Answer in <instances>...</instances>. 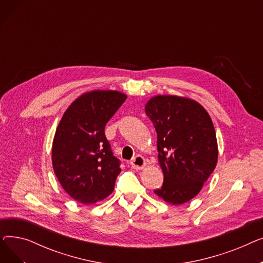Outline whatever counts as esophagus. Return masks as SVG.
Instances as JSON below:
<instances>
[{"label":"esophagus","mask_w":263,"mask_h":263,"mask_svg":"<svg viewBox=\"0 0 263 263\" xmlns=\"http://www.w3.org/2000/svg\"><path fill=\"white\" fill-rule=\"evenodd\" d=\"M145 164H146L145 159H144L142 156H140V155L135 156V157L131 160V162H130L131 167L134 168V170H142V168L145 166Z\"/></svg>","instance_id":"34e87169"}]
</instances>
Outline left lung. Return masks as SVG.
Returning <instances> with one entry per match:
<instances>
[{"label": "left lung", "instance_id": "1", "mask_svg": "<svg viewBox=\"0 0 263 263\" xmlns=\"http://www.w3.org/2000/svg\"><path fill=\"white\" fill-rule=\"evenodd\" d=\"M158 137V159L164 181L155 193L181 204L200 192L217 163L212 120L196 101L177 96H157L145 107Z\"/></svg>", "mask_w": 263, "mask_h": 263}]
</instances>
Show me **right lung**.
<instances>
[{
  "instance_id": "obj_1",
  "label": "right lung",
  "mask_w": 263,
  "mask_h": 263,
  "mask_svg": "<svg viewBox=\"0 0 263 263\" xmlns=\"http://www.w3.org/2000/svg\"><path fill=\"white\" fill-rule=\"evenodd\" d=\"M127 96L114 90H96L67 108L52 146V164L63 189L84 204L103 200L114 191L121 172L104 128Z\"/></svg>"
}]
</instances>
